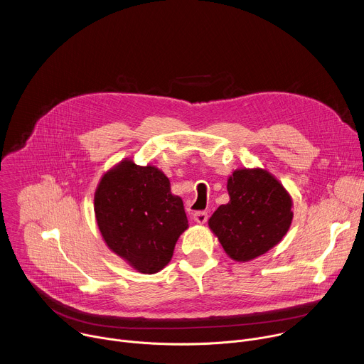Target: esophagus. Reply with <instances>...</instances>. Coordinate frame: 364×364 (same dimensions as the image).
Wrapping results in <instances>:
<instances>
[{
	"label": "esophagus",
	"mask_w": 364,
	"mask_h": 364,
	"mask_svg": "<svg viewBox=\"0 0 364 364\" xmlns=\"http://www.w3.org/2000/svg\"><path fill=\"white\" fill-rule=\"evenodd\" d=\"M193 219H194L197 223L203 225V223L207 222V219H209V213L204 212V210H198V212H196V213L193 215Z\"/></svg>",
	"instance_id": "34e87169"
}]
</instances>
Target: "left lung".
Segmentation results:
<instances>
[{
	"label": "left lung",
	"instance_id": "left-lung-1",
	"mask_svg": "<svg viewBox=\"0 0 364 364\" xmlns=\"http://www.w3.org/2000/svg\"><path fill=\"white\" fill-rule=\"evenodd\" d=\"M230 201L219 205L209 226L226 253L246 262L274 247L292 222V201L264 170H237L228 180Z\"/></svg>",
	"mask_w": 364,
	"mask_h": 364
}]
</instances>
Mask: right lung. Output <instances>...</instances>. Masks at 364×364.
<instances>
[{"label": "right lung", "mask_w": 364, "mask_h": 364, "mask_svg": "<svg viewBox=\"0 0 364 364\" xmlns=\"http://www.w3.org/2000/svg\"><path fill=\"white\" fill-rule=\"evenodd\" d=\"M95 215L109 249L142 274L163 269L188 220L183 200L170 193V180L155 167L122 161L102 177Z\"/></svg>", "instance_id": "add662e5"}]
</instances>
